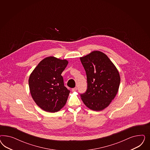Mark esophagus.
<instances>
[{"instance_id": "1", "label": "esophagus", "mask_w": 150, "mask_h": 150, "mask_svg": "<svg viewBox=\"0 0 150 150\" xmlns=\"http://www.w3.org/2000/svg\"><path fill=\"white\" fill-rule=\"evenodd\" d=\"M77 88L76 87H74V88H72V91L73 92H74V91H77Z\"/></svg>"}]
</instances>
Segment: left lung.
<instances>
[{"label":"left lung","mask_w":150,"mask_h":150,"mask_svg":"<svg viewBox=\"0 0 150 150\" xmlns=\"http://www.w3.org/2000/svg\"><path fill=\"white\" fill-rule=\"evenodd\" d=\"M86 73L87 88L81 94L88 108L100 111L107 107L118 92L120 77L118 70L107 55L95 50L81 57Z\"/></svg>","instance_id":"1"}]
</instances>
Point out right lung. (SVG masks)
<instances>
[{
  "instance_id": "obj_1",
  "label": "right lung",
  "mask_w": 150,
  "mask_h": 150,
  "mask_svg": "<svg viewBox=\"0 0 150 150\" xmlns=\"http://www.w3.org/2000/svg\"><path fill=\"white\" fill-rule=\"evenodd\" d=\"M68 61L48 57L37 65L31 74L28 84L31 95L43 110L54 113L67 103L70 91L64 84L62 73Z\"/></svg>"
}]
</instances>
